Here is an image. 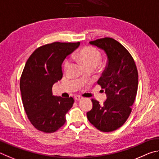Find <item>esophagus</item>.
Masks as SVG:
<instances>
[{
  "label": "esophagus",
  "instance_id": "34e87169",
  "mask_svg": "<svg viewBox=\"0 0 159 159\" xmlns=\"http://www.w3.org/2000/svg\"><path fill=\"white\" fill-rule=\"evenodd\" d=\"M74 98H75V101H80V100L82 98V97L80 96H75Z\"/></svg>",
  "mask_w": 159,
  "mask_h": 159
}]
</instances>
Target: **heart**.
<instances>
[{"instance_id":"b5f03b06","label":"heart","mask_w":159,"mask_h":159,"mask_svg":"<svg viewBox=\"0 0 159 159\" xmlns=\"http://www.w3.org/2000/svg\"><path fill=\"white\" fill-rule=\"evenodd\" d=\"M76 58L86 68H95L101 61V53L96 47L87 46L82 48L76 54ZM70 65V60H65L63 63V69L66 70Z\"/></svg>"}]
</instances>
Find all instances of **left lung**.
Listing matches in <instances>:
<instances>
[{"label":"left lung","mask_w":159,"mask_h":159,"mask_svg":"<svg viewBox=\"0 0 159 159\" xmlns=\"http://www.w3.org/2000/svg\"><path fill=\"white\" fill-rule=\"evenodd\" d=\"M89 43L107 54V66L98 80L107 99L102 105L91 99L93 107L87 113V119L101 131L112 132L126 121L132 111L138 91L137 67L129 52L115 39L103 38Z\"/></svg>","instance_id":"obj_1"}]
</instances>
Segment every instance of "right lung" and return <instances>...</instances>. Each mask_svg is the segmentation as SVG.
Wrapping results in <instances>:
<instances>
[{"label":"right lung","mask_w":159,"mask_h":159,"mask_svg":"<svg viewBox=\"0 0 159 159\" xmlns=\"http://www.w3.org/2000/svg\"><path fill=\"white\" fill-rule=\"evenodd\" d=\"M80 44L79 42L44 44L26 61L20 79L22 102L28 119L40 131L54 133L66 123L74 98L54 96L52 87L63 77V61Z\"/></svg>","instance_id":"add662e5"}]
</instances>
